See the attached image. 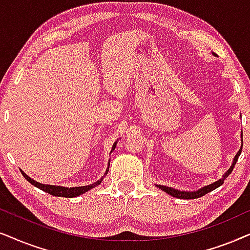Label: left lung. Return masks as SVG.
Masks as SVG:
<instances>
[{"instance_id":"left-lung-1","label":"left lung","mask_w":250,"mask_h":250,"mask_svg":"<svg viewBox=\"0 0 250 250\" xmlns=\"http://www.w3.org/2000/svg\"><path fill=\"white\" fill-rule=\"evenodd\" d=\"M215 55V53H214ZM241 143H242V132H241ZM241 149H242V145L240 149H239L237 154H235L234 159H233V162H232L231 167L229 168V170L225 172L224 175H223L222 178H219L218 181H216L214 183H211V184L209 185H206L204 188L197 189V191H181V189H177V188H168V186H165V185H156L160 189H162V191L168 193L169 195H171V197H175V198H178V199H186V200H188V199H197V198H200V197H204L205 194H207V193L214 191L215 188H217L221 186L223 183H224V179L228 177V176L231 174L232 170H233L235 164H237L239 156L241 154Z\"/></svg>"}]
</instances>
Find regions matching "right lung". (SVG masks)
I'll use <instances>...</instances> for the list:
<instances>
[{
    "mask_svg": "<svg viewBox=\"0 0 250 250\" xmlns=\"http://www.w3.org/2000/svg\"><path fill=\"white\" fill-rule=\"evenodd\" d=\"M116 143H118V141H116L114 144H113L112 146V149H111V153L114 151L115 147H116ZM109 162H111V160L108 161V166H107V169H106L105 174L104 176L101 179H98L97 182H95L94 184H89V185H84V186H75V188H65V186H59V185H50V184H42V183H39L34 181V179H32L29 176H27L25 174L24 171H21V174L24 177L27 179V181L31 183L32 185L36 186V188H39L40 189H42V191H44L46 193H49V194L51 195H55V197H64V198H75V197H79V195L83 194V193L88 192L89 189L94 188H96V186L101 184V183L103 182V179H104V177L106 175H107L108 172V169H109Z\"/></svg>",
    "mask_w": 250,
    "mask_h": 250,
    "instance_id": "add662e5",
    "label": "right lung"
}]
</instances>
